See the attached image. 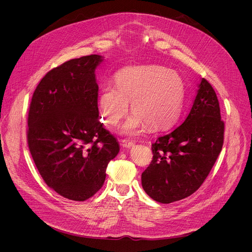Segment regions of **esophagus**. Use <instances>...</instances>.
I'll list each match as a JSON object with an SVG mask.
<instances>
[{
  "label": "esophagus",
  "mask_w": 252,
  "mask_h": 252,
  "mask_svg": "<svg viewBox=\"0 0 252 252\" xmlns=\"http://www.w3.org/2000/svg\"><path fill=\"white\" fill-rule=\"evenodd\" d=\"M134 145H135V143L133 141H131V140H128V139H123L122 140V146L124 148H131Z\"/></svg>",
  "instance_id": "34e87169"
}]
</instances>
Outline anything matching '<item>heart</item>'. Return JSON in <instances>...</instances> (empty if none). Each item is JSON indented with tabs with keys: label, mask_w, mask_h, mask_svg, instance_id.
<instances>
[{
	"label": "heart",
	"mask_w": 252,
	"mask_h": 252,
	"mask_svg": "<svg viewBox=\"0 0 252 252\" xmlns=\"http://www.w3.org/2000/svg\"><path fill=\"white\" fill-rule=\"evenodd\" d=\"M184 97V81L174 70L158 65H140L120 71L116 87L102 88L97 106L102 123L115 126L126 117L131 101L134 112L122 131L135 134L146 124L159 129L174 123Z\"/></svg>",
	"instance_id": "b5f03b06"
}]
</instances>
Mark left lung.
<instances>
[{
  "label": "left lung",
  "mask_w": 252,
  "mask_h": 252,
  "mask_svg": "<svg viewBox=\"0 0 252 252\" xmlns=\"http://www.w3.org/2000/svg\"><path fill=\"white\" fill-rule=\"evenodd\" d=\"M224 123L211 85L201 79L186 121L152 145L153 160L141 186L156 201L170 203L195 192L223 146Z\"/></svg>",
  "instance_id": "1"
}]
</instances>
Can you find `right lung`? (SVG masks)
<instances>
[{
    "instance_id": "obj_1",
    "label": "right lung",
    "mask_w": 252,
    "mask_h": 252,
    "mask_svg": "<svg viewBox=\"0 0 252 252\" xmlns=\"http://www.w3.org/2000/svg\"><path fill=\"white\" fill-rule=\"evenodd\" d=\"M102 57L69 60L35 88L28 115L29 150L45 183L60 195L84 201L102 187L120 146L98 121L94 70Z\"/></svg>"
}]
</instances>
